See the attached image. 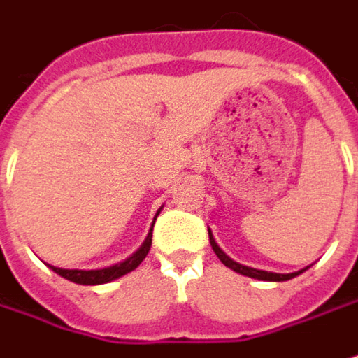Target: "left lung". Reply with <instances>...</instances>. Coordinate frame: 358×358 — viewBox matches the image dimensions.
I'll return each mask as SVG.
<instances>
[{
    "instance_id": "left-lung-1",
    "label": "left lung",
    "mask_w": 358,
    "mask_h": 358,
    "mask_svg": "<svg viewBox=\"0 0 358 358\" xmlns=\"http://www.w3.org/2000/svg\"><path fill=\"white\" fill-rule=\"evenodd\" d=\"M209 243H211V247H213L215 255L221 259V263L229 267L231 271H235V273H239V275H245V277H251V279H257V281H271V282H281V281H289V279H293L296 275H301L303 271H307L309 267L301 268V271H295V273H273V271H261V268H253V267H247V265H241L237 261H233L231 257H229L219 245H217V241H215L213 233H211V229H209Z\"/></svg>"
}]
</instances>
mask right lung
I'll return each instance as SVG.
<instances>
[{
    "instance_id": "add662e5",
    "label": "right lung",
    "mask_w": 358,
    "mask_h": 358,
    "mask_svg": "<svg viewBox=\"0 0 358 358\" xmlns=\"http://www.w3.org/2000/svg\"><path fill=\"white\" fill-rule=\"evenodd\" d=\"M159 211H161V209H159ZM157 215H155V217H157ZM153 225H155V221H153ZM153 225H151V229H149V233H147V237H145L143 245H141L135 253L129 255L125 261L115 263V265H111V267L83 271V268H62V267H53V265H49V268H51L53 273H57V275L63 277V279H67V281H71V282H77V285H103V282L115 281V279L123 277V275H127V273L135 271V268L141 265V261L147 257L149 249H151V237H153V235H151V231H153Z\"/></svg>"
}]
</instances>
